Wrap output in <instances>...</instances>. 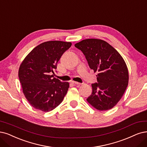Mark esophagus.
Returning <instances> with one entry per match:
<instances>
[{"label": "esophagus", "mask_w": 147, "mask_h": 147, "mask_svg": "<svg viewBox=\"0 0 147 147\" xmlns=\"http://www.w3.org/2000/svg\"><path fill=\"white\" fill-rule=\"evenodd\" d=\"M71 83L73 84H75V85H80L81 84V83H79V82H75V81H72Z\"/></svg>", "instance_id": "obj_1"}]
</instances>
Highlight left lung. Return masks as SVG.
<instances>
[{
	"mask_svg": "<svg viewBox=\"0 0 147 147\" xmlns=\"http://www.w3.org/2000/svg\"><path fill=\"white\" fill-rule=\"evenodd\" d=\"M83 53L89 67L98 74L92 84L91 94L86 100L100 111L111 109L121 100L128 84L127 65L117 50L107 42L88 39L76 43Z\"/></svg>",
	"mask_w": 147,
	"mask_h": 147,
	"instance_id": "1",
	"label": "left lung"
}]
</instances>
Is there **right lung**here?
<instances>
[{
	"label": "right lung",
	"mask_w": 147,
	"mask_h": 147,
	"mask_svg": "<svg viewBox=\"0 0 147 147\" xmlns=\"http://www.w3.org/2000/svg\"><path fill=\"white\" fill-rule=\"evenodd\" d=\"M71 43L48 41L35 47L21 63L19 78L23 93L36 109L48 112L62 102L69 88L68 82H62L53 73L62 54Z\"/></svg>",
	"instance_id": "obj_1"
}]
</instances>
